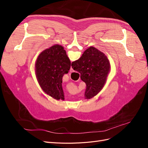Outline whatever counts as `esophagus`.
I'll use <instances>...</instances> for the list:
<instances>
[{
    "mask_svg": "<svg viewBox=\"0 0 148 148\" xmlns=\"http://www.w3.org/2000/svg\"><path fill=\"white\" fill-rule=\"evenodd\" d=\"M70 72L71 73H72V72H73V71H74V70H73V69H72V67H70Z\"/></svg>",
    "mask_w": 148,
    "mask_h": 148,
    "instance_id": "esophagus-1",
    "label": "esophagus"
}]
</instances>
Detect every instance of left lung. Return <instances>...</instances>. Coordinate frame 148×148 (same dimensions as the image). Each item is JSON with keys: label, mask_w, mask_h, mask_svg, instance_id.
I'll list each match as a JSON object with an SVG mask.
<instances>
[{"label": "left lung", "mask_w": 148, "mask_h": 148, "mask_svg": "<svg viewBox=\"0 0 148 148\" xmlns=\"http://www.w3.org/2000/svg\"><path fill=\"white\" fill-rule=\"evenodd\" d=\"M71 62L63 46L55 44L38 56L35 73L42 90L56 100H64L62 77L68 73Z\"/></svg>", "instance_id": "1"}]
</instances>
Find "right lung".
<instances>
[{"label":"right lung","instance_id":"1","mask_svg":"<svg viewBox=\"0 0 148 148\" xmlns=\"http://www.w3.org/2000/svg\"><path fill=\"white\" fill-rule=\"evenodd\" d=\"M71 66L81 74L80 78L86 84L84 97L87 99L102 90L110 71L108 58L95 47L88 48L78 60L71 63Z\"/></svg>","mask_w":148,"mask_h":148}]
</instances>
